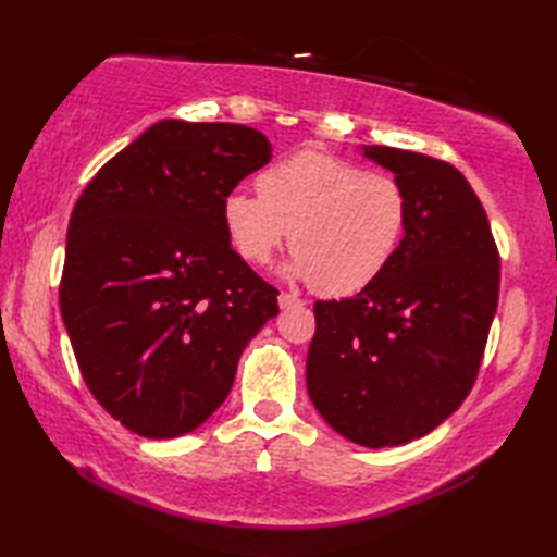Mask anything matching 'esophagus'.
I'll return each instance as SVG.
<instances>
[{"label":"esophagus","mask_w":557,"mask_h":557,"mask_svg":"<svg viewBox=\"0 0 557 557\" xmlns=\"http://www.w3.org/2000/svg\"><path fill=\"white\" fill-rule=\"evenodd\" d=\"M280 309H292V306H304V299H299L297 294H289V292H280L277 297Z\"/></svg>","instance_id":"1"}]
</instances>
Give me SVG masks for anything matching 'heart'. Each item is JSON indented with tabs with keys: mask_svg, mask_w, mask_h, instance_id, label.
Returning a JSON list of instances; mask_svg holds the SVG:
<instances>
[{
	"mask_svg": "<svg viewBox=\"0 0 557 557\" xmlns=\"http://www.w3.org/2000/svg\"><path fill=\"white\" fill-rule=\"evenodd\" d=\"M256 186L258 196L236 188L222 200L234 251L263 265L289 232V272L333 297L381 277L409 222V198L395 176L321 150L272 162Z\"/></svg>",
	"mask_w": 557,
	"mask_h": 557,
	"instance_id": "1",
	"label": "heart"
}]
</instances>
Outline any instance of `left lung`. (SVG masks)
<instances>
[{
  "label": "left lung",
  "instance_id": "obj_1",
  "mask_svg": "<svg viewBox=\"0 0 557 557\" xmlns=\"http://www.w3.org/2000/svg\"><path fill=\"white\" fill-rule=\"evenodd\" d=\"M395 174L409 222L383 275L315 301L306 385L318 413L363 447L431 433L474 387L498 309L500 256L474 188L453 164L363 146Z\"/></svg>",
  "mask_w": 557,
  "mask_h": 557
}]
</instances>
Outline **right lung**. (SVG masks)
<instances>
[{
    "mask_svg": "<svg viewBox=\"0 0 557 557\" xmlns=\"http://www.w3.org/2000/svg\"><path fill=\"white\" fill-rule=\"evenodd\" d=\"M270 158L251 126L164 120L76 200L59 309L83 381L128 431L162 441L198 429L280 313V292L222 222L224 196Z\"/></svg>",
    "mask_w": 557,
    "mask_h": 557,
    "instance_id": "add662e5",
    "label": "right lung"
}]
</instances>
